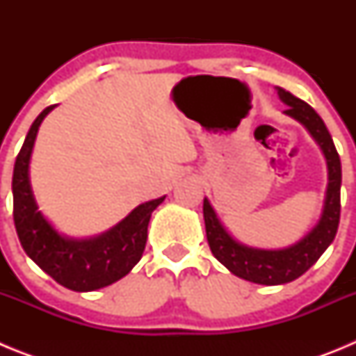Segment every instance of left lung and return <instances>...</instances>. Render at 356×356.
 Masks as SVG:
<instances>
[{"label":"left lung","mask_w":356,"mask_h":356,"mask_svg":"<svg viewBox=\"0 0 356 356\" xmlns=\"http://www.w3.org/2000/svg\"><path fill=\"white\" fill-rule=\"evenodd\" d=\"M276 90L280 99L289 106L284 114L303 124L325 155L328 184L319 221L292 246L282 250H262L238 242L225 228L210 201L207 197L203 201L207 241L213 257L235 276L260 285L289 284L307 273L333 242L341 219V159L325 121L303 99L292 96L282 87H276Z\"/></svg>","instance_id":"left-lung-1"}]
</instances>
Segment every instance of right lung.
<instances>
[{"label": "right lung", "instance_id": "1", "mask_svg": "<svg viewBox=\"0 0 356 356\" xmlns=\"http://www.w3.org/2000/svg\"><path fill=\"white\" fill-rule=\"evenodd\" d=\"M55 105L44 108L28 130L12 176L14 222L21 246L56 284L76 292L112 285L127 276L146 248L151 213L165 200H151L135 207L122 221L94 237L74 238L60 234L37 205L30 184V160L39 127Z\"/></svg>", "mask_w": 356, "mask_h": 356}]
</instances>
